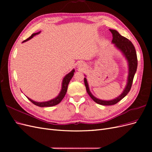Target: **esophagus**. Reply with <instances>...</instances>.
<instances>
[{"label":"esophagus","mask_w":152,"mask_h":152,"mask_svg":"<svg viewBox=\"0 0 152 152\" xmlns=\"http://www.w3.org/2000/svg\"><path fill=\"white\" fill-rule=\"evenodd\" d=\"M78 66H79V67L80 68H86L87 67L86 64L84 63H82V62L79 63V65H78Z\"/></svg>","instance_id":"1"}]
</instances>
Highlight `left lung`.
<instances>
[{"instance_id":"8db88e82","label":"left lung","mask_w":152,"mask_h":152,"mask_svg":"<svg viewBox=\"0 0 152 152\" xmlns=\"http://www.w3.org/2000/svg\"><path fill=\"white\" fill-rule=\"evenodd\" d=\"M110 31L112 32V36H113L112 43H113L115 45V47H117L123 53V54L127 59V62H128L129 75L127 78V85L125 87V89H124L123 93L115 99L110 100V101L102 100V99L96 98L91 94V93L89 91V86H88V83H87V79L86 78H84V84L86 87V91L90 97L93 99V100L96 103L102 104V105H106V106L113 105L117 103L129 93V92L131 90V86L132 84V82H133V79H134V77L135 73L137 70V54H136V49L134 45L132 44V43L129 40L122 36L117 30L110 29Z\"/></svg>"}]
</instances>
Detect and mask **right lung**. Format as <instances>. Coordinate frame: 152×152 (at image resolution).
<instances>
[{"instance_id":"1","label":"right lung","mask_w":152,"mask_h":152,"mask_svg":"<svg viewBox=\"0 0 152 152\" xmlns=\"http://www.w3.org/2000/svg\"><path fill=\"white\" fill-rule=\"evenodd\" d=\"M40 32V31L33 34L29 38L25 40L24 41H23V42H26V41L31 39L34 36L39 34ZM74 72H75V70L73 69V70H72L70 73H68V74L65 77H64V79H63V82H62L61 90L60 91V93H59V95L55 98H54L51 100L48 101V102H34V101H33L32 99H30L28 97H27V98H28L32 103H34V104L38 106V107H53V106H54V105H56V104H59V103L61 102V100L63 99V98L65 97V96L66 93L67 89H68V85L69 84V82H70V80L72 79V77L73 76Z\"/></svg>"}]
</instances>
